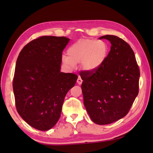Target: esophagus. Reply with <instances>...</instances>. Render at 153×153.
Wrapping results in <instances>:
<instances>
[{
  "label": "esophagus",
  "instance_id": "obj_1",
  "mask_svg": "<svg viewBox=\"0 0 153 153\" xmlns=\"http://www.w3.org/2000/svg\"><path fill=\"white\" fill-rule=\"evenodd\" d=\"M82 82H83V80H82V79L81 78V77L80 76H78V79H77V83L79 85H81L82 84Z\"/></svg>",
  "mask_w": 153,
  "mask_h": 153
}]
</instances>
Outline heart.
Here are the masks:
<instances>
[{
  "instance_id": "heart-1",
  "label": "heart",
  "mask_w": 153,
  "mask_h": 153,
  "mask_svg": "<svg viewBox=\"0 0 153 153\" xmlns=\"http://www.w3.org/2000/svg\"><path fill=\"white\" fill-rule=\"evenodd\" d=\"M108 53V47L103 41L95 39H81L73 43L68 50V56L64 55L62 62L73 67L81 63L87 71L98 69L105 62Z\"/></svg>"
}]
</instances>
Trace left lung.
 <instances>
[{"label": "left lung", "mask_w": 153, "mask_h": 153, "mask_svg": "<svg viewBox=\"0 0 153 153\" xmlns=\"http://www.w3.org/2000/svg\"><path fill=\"white\" fill-rule=\"evenodd\" d=\"M111 49L104 64L93 71H82L84 102L92 121L112 123L124 117L138 94L140 69L133 50L123 39L105 35Z\"/></svg>", "instance_id": "1"}]
</instances>
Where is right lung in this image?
I'll use <instances>...</instances> for the list:
<instances>
[{"instance_id": "right-lung-1", "label": "right lung", "mask_w": 153, "mask_h": 153, "mask_svg": "<svg viewBox=\"0 0 153 153\" xmlns=\"http://www.w3.org/2000/svg\"><path fill=\"white\" fill-rule=\"evenodd\" d=\"M69 41L41 36L27 43L18 57L13 80L16 108L26 123L39 130H48L58 122L65 96L78 78L60 71Z\"/></svg>"}]
</instances>
